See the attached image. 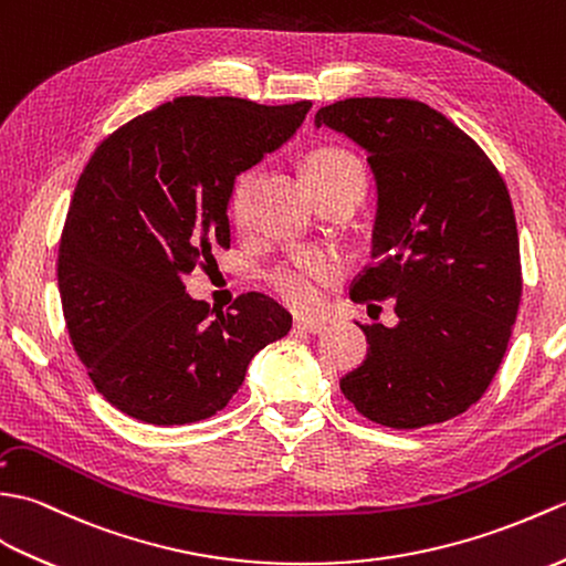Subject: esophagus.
<instances>
[{"label": "esophagus", "instance_id": "obj_1", "mask_svg": "<svg viewBox=\"0 0 566 566\" xmlns=\"http://www.w3.org/2000/svg\"><path fill=\"white\" fill-rule=\"evenodd\" d=\"M295 332H305V334H319L324 332V322L319 319H295Z\"/></svg>", "mask_w": 566, "mask_h": 566}]
</instances>
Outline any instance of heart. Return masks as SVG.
<instances>
[{
    "instance_id": "b5f03b06",
    "label": "heart",
    "mask_w": 566,
    "mask_h": 566,
    "mask_svg": "<svg viewBox=\"0 0 566 566\" xmlns=\"http://www.w3.org/2000/svg\"><path fill=\"white\" fill-rule=\"evenodd\" d=\"M305 177L317 196L324 193L326 188L344 184H358L360 188H366V171H363L358 157L336 145H322L312 149L305 159ZM259 179L261 174L256 167H249L234 177L230 208L240 224H244L249 218L251 198H254ZM338 273H342V266H338L336 259L324 254H307L293 256L283 261L281 266H275L269 275V283L285 305L300 312H310L322 303L324 291L338 279Z\"/></svg>"
}]
</instances>
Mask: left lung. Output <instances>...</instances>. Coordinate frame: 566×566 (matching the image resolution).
I'll return each mask as SVG.
<instances>
[{"label":"left lung","instance_id":"obj_1","mask_svg":"<svg viewBox=\"0 0 566 566\" xmlns=\"http://www.w3.org/2000/svg\"><path fill=\"white\" fill-rule=\"evenodd\" d=\"M315 123L366 149L378 179L373 263L350 300L397 297L399 317L392 329L360 324L368 356L342 392L389 429L453 419L494 380L521 307L509 188L468 133L413 98H344Z\"/></svg>","mask_w":566,"mask_h":566}]
</instances>
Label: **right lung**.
Instances as JSON below:
<instances>
[{
	"label": "right lung",
	"instance_id": "1",
	"mask_svg": "<svg viewBox=\"0 0 566 566\" xmlns=\"http://www.w3.org/2000/svg\"><path fill=\"white\" fill-rule=\"evenodd\" d=\"M310 106L179 96L96 145L60 237L57 287L74 354L118 411L153 426L208 419L256 350L291 332L273 297L242 293L216 312L186 295L184 275L230 249L234 177L283 145Z\"/></svg>",
	"mask_w": 566,
	"mask_h": 566
}]
</instances>
